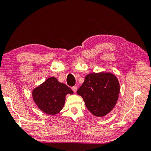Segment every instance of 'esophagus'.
<instances>
[{"mask_svg":"<svg viewBox=\"0 0 151 151\" xmlns=\"http://www.w3.org/2000/svg\"><path fill=\"white\" fill-rule=\"evenodd\" d=\"M72 90L74 91V93H76V91H77V86H74L72 87Z\"/></svg>","mask_w":151,"mask_h":151,"instance_id":"obj_1","label":"esophagus"}]
</instances>
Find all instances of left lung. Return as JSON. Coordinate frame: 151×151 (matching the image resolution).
Here are the masks:
<instances>
[{"label": "left lung", "mask_w": 151, "mask_h": 151, "mask_svg": "<svg viewBox=\"0 0 151 151\" xmlns=\"http://www.w3.org/2000/svg\"><path fill=\"white\" fill-rule=\"evenodd\" d=\"M76 93L83 97L86 108L93 115L103 117L116 105L120 93L119 82L111 73H90Z\"/></svg>", "instance_id": "obj_1"}]
</instances>
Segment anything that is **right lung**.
<instances>
[{
    "mask_svg": "<svg viewBox=\"0 0 151 151\" xmlns=\"http://www.w3.org/2000/svg\"><path fill=\"white\" fill-rule=\"evenodd\" d=\"M68 94H73V91L54 76L47 78L32 91V99L38 108L50 115L58 114L63 109Z\"/></svg>",
    "mask_w": 151,
    "mask_h": 151,
    "instance_id": "obj_1",
    "label": "right lung"
}]
</instances>
